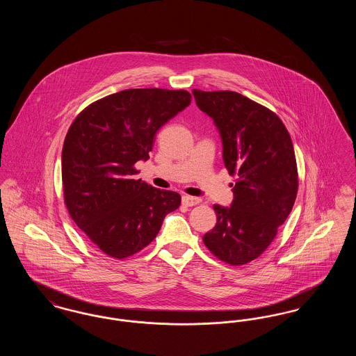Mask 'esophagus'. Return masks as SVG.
<instances>
[{"instance_id":"34e87169","label":"esophagus","mask_w":356,"mask_h":356,"mask_svg":"<svg viewBox=\"0 0 356 356\" xmlns=\"http://www.w3.org/2000/svg\"><path fill=\"white\" fill-rule=\"evenodd\" d=\"M183 203L186 204V207H193L197 204L202 203V200L199 197H191V196H183Z\"/></svg>"}]
</instances>
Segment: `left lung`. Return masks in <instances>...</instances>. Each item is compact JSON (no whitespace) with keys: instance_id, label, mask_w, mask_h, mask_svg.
<instances>
[{"instance_id":"left-lung-1","label":"left lung","mask_w":356,"mask_h":356,"mask_svg":"<svg viewBox=\"0 0 356 356\" xmlns=\"http://www.w3.org/2000/svg\"><path fill=\"white\" fill-rule=\"evenodd\" d=\"M192 93L218 125L225 168L237 177L231 207L213 205L218 222L204 235V244L221 261L243 266L270 247L296 200L292 140L275 112L237 92Z\"/></svg>"}]
</instances>
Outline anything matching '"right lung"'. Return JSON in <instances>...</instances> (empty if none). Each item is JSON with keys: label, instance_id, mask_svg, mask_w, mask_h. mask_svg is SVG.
<instances>
[{"label": "right lung", "instance_id": "add662e5", "mask_svg": "<svg viewBox=\"0 0 356 356\" xmlns=\"http://www.w3.org/2000/svg\"><path fill=\"white\" fill-rule=\"evenodd\" d=\"M191 93L125 89L89 104L69 127L61 156L69 215L104 254L125 259L157 236L181 203L177 192L136 180L156 132L191 104Z\"/></svg>", "mask_w": 356, "mask_h": 356}]
</instances>
